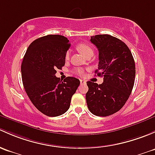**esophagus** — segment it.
Wrapping results in <instances>:
<instances>
[{"label": "esophagus", "mask_w": 155, "mask_h": 155, "mask_svg": "<svg viewBox=\"0 0 155 155\" xmlns=\"http://www.w3.org/2000/svg\"><path fill=\"white\" fill-rule=\"evenodd\" d=\"M80 82H81V84H86V83H87V81H86L85 80L81 79V80H80Z\"/></svg>", "instance_id": "1"}]
</instances>
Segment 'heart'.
<instances>
[{"label":"heart","mask_w":155,"mask_h":155,"mask_svg":"<svg viewBox=\"0 0 155 155\" xmlns=\"http://www.w3.org/2000/svg\"><path fill=\"white\" fill-rule=\"evenodd\" d=\"M78 50L83 55L85 56V57L89 55V54H93V50H92V48L89 45H88L84 44V43H81V44L78 45ZM68 58H69V52L67 51L66 54V59L68 60ZM76 72H77L79 75H83V74H84V71H83V70L81 69V68H78V69L76 70Z\"/></svg>","instance_id":"1"}]
</instances>
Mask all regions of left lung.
I'll use <instances>...</instances> for the list:
<instances>
[{
    "label": "left lung",
    "mask_w": 155,
    "mask_h": 155,
    "mask_svg": "<svg viewBox=\"0 0 155 155\" xmlns=\"http://www.w3.org/2000/svg\"><path fill=\"white\" fill-rule=\"evenodd\" d=\"M98 50V67L95 71L104 77L98 85L88 81L87 107L92 114L108 116L118 112L128 99L135 80V63L125 42L108 34L91 36Z\"/></svg>",
    "instance_id": "left-lung-1"
}]
</instances>
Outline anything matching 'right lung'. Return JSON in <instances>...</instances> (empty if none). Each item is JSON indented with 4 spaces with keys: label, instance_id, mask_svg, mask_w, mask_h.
Returning a JSON list of instances; mask_svg holds the SVG:
<instances>
[{
    "label": "right lung",
    "instance_id": "add662e5",
    "mask_svg": "<svg viewBox=\"0 0 155 155\" xmlns=\"http://www.w3.org/2000/svg\"><path fill=\"white\" fill-rule=\"evenodd\" d=\"M69 40L60 35H47L33 41L21 63L24 88L33 104L48 116H60L70 107L80 81L67 77L63 81L55 76L65 65Z\"/></svg>",
    "mask_w": 155,
    "mask_h": 155
}]
</instances>
